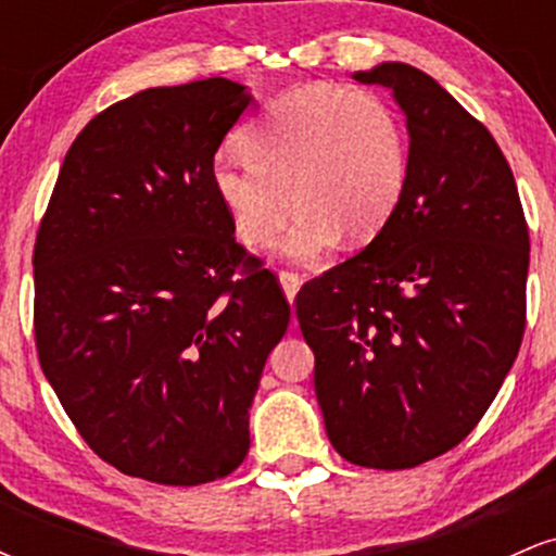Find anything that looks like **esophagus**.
Masks as SVG:
<instances>
[{"label": "esophagus", "instance_id": "34e87169", "mask_svg": "<svg viewBox=\"0 0 556 556\" xmlns=\"http://www.w3.org/2000/svg\"><path fill=\"white\" fill-rule=\"evenodd\" d=\"M279 285H282L287 300L292 303V300H295V295H298L300 285H303V277H300V274H295V271H279Z\"/></svg>", "mask_w": 556, "mask_h": 556}]
</instances>
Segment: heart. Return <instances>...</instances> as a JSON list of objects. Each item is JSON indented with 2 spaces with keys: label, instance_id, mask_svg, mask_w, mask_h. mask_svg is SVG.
I'll use <instances>...</instances> for the list:
<instances>
[{
  "label": "heart",
  "instance_id": "b5f03b06",
  "mask_svg": "<svg viewBox=\"0 0 556 556\" xmlns=\"http://www.w3.org/2000/svg\"><path fill=\"white\" fill-rule=\"evenodd\" d=\"M248 162L216 159V201L245 245H266L298 206L279 253L316 264L342 235L368 240L392 219L405 193L410 143L381 93L308 83L279 93L242 130ZM293 201L290 202L289 198Z\"/></svg>",
  "mask_w": 556,
  "mask_h": 556
}]
</instances>
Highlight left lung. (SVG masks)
Masks as SVG:
<instances>
[{"mask_svg":"<svg viewBox=\"0 0 556 556\" xmlns=\"http://www.w3.org/2000/svg\"><path fill=\"white\" fill-rule=\"evenodd\" d=\"M407 117L410 167L392 219L298 292L331 446L363 468L433 460L476 429L526 331L531 242L491 132L405 62L361 70Z\"/></svg>","mask_w":556,"mask_h":556,"instance_id":"obj_1","label":"left lung"}]
</instances>
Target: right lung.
Instances as JSON below:
<instances>
[{"mask_svg":"<svg viewBox=\"0 0 556 556\" xmlns=\"http://www.w3.org/2000/svg\"><path fill=\"white\" fill-rule=\"evenodd\" d=\"M251 101L227 78L117 101L70 146L38 227L43 376L88 446L127 476L198 486L251 446L248 410L290 324L277 277L235 242L212 185L216 149Z\"/></svg>","mask_w":556,"mask_h":556,"instance_id":"1","label":"right lung"}]
</instances>
